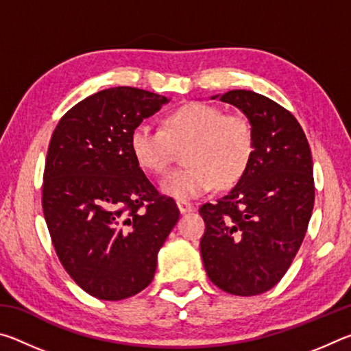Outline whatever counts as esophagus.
Listing matches in <instances>:
<instances>
[{
	"label": "esophagus",
	"mask_w": 351,
	"mask_h": 351,
	"mask_svg": "<svg viewBox=\"0 0 351 351\" xmlns=\"http://www.w3.org/2000/svg\"><path fill=\"white\" fill-rule=\"evenodd\" d=\"M178 209H180L181 213H190L195 210V206L190 204V203H186V201H178Z\"/></svg>",
	"instance_id": "esophagus-1"
}]
</instances>
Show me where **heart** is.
<instances>
[{
  "label": "heart",
  "instance_id": "b5f03b06",
  "mask_svg": "<svg viewBox=\"0 0 351 351\" xmlns=\"http://www.w3.org/2000/svg\"><path fill=\"white\" fill-rule=\"evenodd\" d=\"M182 169L161 181L169 197L186 201L199 198L218 186H234L245 173L254 152V132L239 112L224 114L209 104L192 102L165 117L164 130L142 122L130 136V148L142 169L161 175L169 169L176 147H184Z\"/></svg>",
  "mask_w": 351,
  "mask_h": 351
}]
</instances>
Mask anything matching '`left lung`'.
Segmentation results:
<instances>
[{"label": "left lung", "instance_id": "left-lung-1", "mask_svg": "<svg viewBox=\"0 0 351 351\" xmlns=\"http://www.w3.org/2000/svg\"><path fill=\"white\" fill-rule=\"evenodd\" d=\"M217 97L249 119L254 152L237 186L199 207L201 257L219 289L257 295L280 282L304 241L314 206L311 150L297 119L274 100L246 90Z\"/></svg>", "mask_w": 351, "mask_h": 351}]
</instances>
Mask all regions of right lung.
<instances>
[{"label":"right lung","instance_id":"obj_1","mask_svg":"<svg viewBox=\"0 0 351 351\" xmlns=\"http://www.w3.org/2000/svg\"><path fill=\"white\" fill-rule=\"evenodd\" d=\"M167 102L138 88H110L74 105L52 133L41 197L47 229L71 278L100 300L150 285L180 219L130 148L134 127Z\"/></svg>","mask_w":351,"mask_h":351}]
</instances>
